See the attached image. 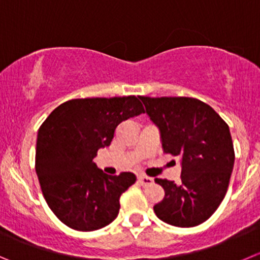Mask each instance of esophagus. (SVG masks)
<instances>
[{"mask_svg":"<svg viewBox=\"0 0 260 260\" xmlns=\"http://www.w3.org/2000/svg\"><path fill=\"white\" fill-rule=\"evenodd\" d=\"M138 181H139L140 185H143V186H148V185L153 184L152 177L144 176V175H139V176H138Z\"/></svg>","mask_w":260,"mask_h":260,"instance_id":"esophagus-1","label":"esophagus"}]
</instances>
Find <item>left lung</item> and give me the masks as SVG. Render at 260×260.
Returning <instances> with one entry per match:
<instances>
[{
  "label": "left lung",
  "mask_w": 260,
  "mask_h": 260,
  "mask_svg": "<svg viewBox=\"0 0 260 260\" xmlns=\"http://www.w3.org/2000/svg\"><path fill=\"white\" fill-rule=\"evenodd\" d=\"M159 130L163 152L180 158L179 182L155 179L165 189L153 207L160 221L194 227L216 212L226 195L235 162L227 123L207 103L187 97H140Z\"/></svg>",
  "instance_id": "8db88e82"
}]
</instances>
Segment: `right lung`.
Here are the masks:
<instances>
[{
  "instance_id": "add662e5",
  "label": "right lung",
  "mask_w": 260,
  "mask_h": 260,
  "mask_svg": "<svg viewBox=\"0 0 260 260\" xmlns=\"http://www.w3.org/2000/svg\"><path fill=\"white\" fill-rule=\"evenodd\" d=\"M139 97L81 98L54 108L39 127L36 172L47 204L66 226L95 231L120 211V197L137 177L105 174L93 162L122 121L144 113Z\"/></svg>"
}]
</instances>
